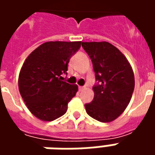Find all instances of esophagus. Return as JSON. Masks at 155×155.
<instances>
[{
  "mask_svg": "<svg viewBox=\"0 0 155 155\" xmlns=\"http://www.w3.org/2000/svg\"><path fill=\"white\" fill-rule=\"evenodd\" d=\"M84 86H79V91H82V90H83V89H84Z\"/></svg>",
  "mask_w": 155,
  "mask_h": 155,
  "instance_id": "obj_1",
  "label": "esophagus"
}]
</instances>
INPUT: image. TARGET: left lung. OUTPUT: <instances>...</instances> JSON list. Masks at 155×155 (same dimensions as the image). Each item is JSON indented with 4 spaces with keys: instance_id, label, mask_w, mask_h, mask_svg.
Wrapping results in <instances>:
<instances>
[{
    "instance_id": "left-lung-1",
    "label": "left lung",
    "mask_w": 155,
    "mask_h": 155,
    "mask_svg": "<svg viewBox=\"0 0 155 155\" xmlns=\"http://www.w3.org/2000/svg\"><path fill=\"white\" fill-rule=\"evenodd\" d=\"M91 58L96 83L94 99L84 104L87 114L107 123L123 113L134 89L133 70L125 56L109 42H82Z\"/></svg>"
}]
</instances>
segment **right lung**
I'll list each match as a JSON object with an SVG mask.
<instances>
[{
	"instance_id": "right-lung-1",
	"label": "right lung",
	"mask_w": 155,
	"mask_h": 155,
	"mask_svg": "<svg viewBox=\"0 0 155 155\" xmlns=\"http://www.w3.org/2000/svg\"><path fill=\"white\" fill-rule=\"evenodd\" d=\"M81 41H50L30 54L19 75V91L29 110L45 121H52L67 111L78 91L76 84L63 81L68 63Z\"/></svg>"
}]
</instances>
